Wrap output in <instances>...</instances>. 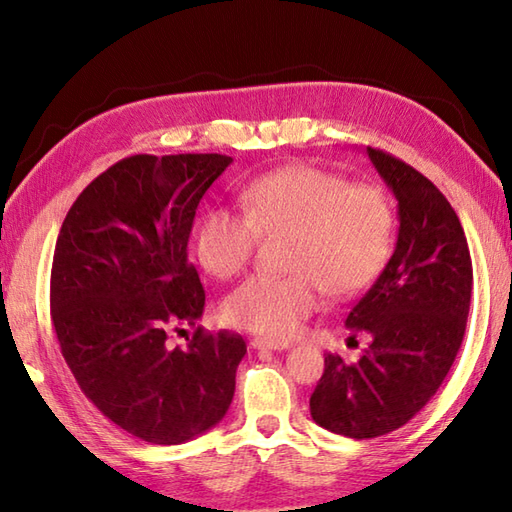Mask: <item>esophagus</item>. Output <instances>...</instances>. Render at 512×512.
Listing matches in <instances>:
<instances>
[{
  "label": "esophagus",
  "mask_w": 512,
  "mask_h": 512,
  "mask_svg": "<svg viewBox=\"0 0 512 512\" xmlns=\"http://www.w3.org/2000/svg\"><path fill=\"white\" fill-rule=\"evenodd\" d=\"M250 345H253V350H275V352L288 350L290 347L288 341H273V339H253Z\"/></svg>",
  "instance_id": "1"
}]
</instances>
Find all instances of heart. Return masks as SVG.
Segmentation results:
<instances>
[{"label":"heart","mask_w":512,"mask_h":512,"mask_svg":"<svg viewBox=\"0 0 512 512\" xmlns=\"http://www.w3.org/2000/svg\"><path fill=\"white\" fill-rule=\"evenodd\" d=\"M244 213L217 206L195 231V257L206 273H242L259 235L290 233L288 275H255L226 297L224 319L273 341L297 334L325 288L350 299L383 273L394 242V211L374 184H350L312 165H288L248 182Z\"/></svg>","instance_id":"heart-1"}]
</instances>
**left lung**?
<instances>
[{
  "instance_id": "obj_1",
  "label": "left lung",
  "mask_w": 512,
  "mask_h": 512,
  "mask_svg": "<svg viewBox=\"0 0 512 512\" xmlns=\"http://www.w3.org/2000/svg\"><path fill=\"white\" fill-rule=\"evenodd\" d=\"M398 202L394 255L347 312L345 328L367 334L358 363L325 354L310 396L312 420L347 438L400 429L427 405L458 356L471 306L473 264L464 228L440 189L405 162L367 147Z\"/></svg>"
}]
</instances>
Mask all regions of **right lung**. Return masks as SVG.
Wrapping results in <instances>:
<instances>
[{
	"instance_id": "obj_1",
	"label": "right lung",
	"mask_w": 512,
	"mask_h": 512,
	"mask_svg": "<svg viewBox=\"0 0 512 512\" xmlns=\"http://www.w3.org/2000/svg\"><path fill=\"white\" fill-rule=\"evenodd\" d=\"M233 158H123L76 198L54 246L50 314L61 354L105 418L151 444H182L220 422L246 354L239 334L193 332L204 288L189 262L195 211Z\"/></svg>"
}]
</instances>
